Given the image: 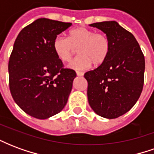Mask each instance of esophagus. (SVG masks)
Listing matches in <instances>:
<instances>
[{"label": "esophagus", "instance_id": "esophagus-1", "mask_svg": "<svg viewBox=\"0 0 154 154\" xmlns=\"http://www.w3.org/2000/svg\"><path fill=\"white\" fill-rule=\"evenodd\" d=\"M76 73H77V76H80V77H82V76H83L84 73L82 72H79V71H77L76 72Z\"/></svg>", "mask_w": 154, "mask_h": 154}]
</instances>
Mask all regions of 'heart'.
Masks as SVG:
<instances>
[{
	"label": "heart",
	"instance_id": "heart-1",
	"mask_svg": "<svg viewBox=\"0 0 154 154\" xmlns=\"http://www.w3.org/2000/svg\"><path fill=\"white\" fill-rule=\"evenodd\" d=\"M110 41L101 32H95L86 27H77L70 30L67 38L58 35L53 41V49L57 57L63 63H69L76 52L79 56L70 64V67L83 70L93 64H103L110 55Z\"/></svg>",
	"mask_w": 154,
	"mask_h": 154
}]
</instances>
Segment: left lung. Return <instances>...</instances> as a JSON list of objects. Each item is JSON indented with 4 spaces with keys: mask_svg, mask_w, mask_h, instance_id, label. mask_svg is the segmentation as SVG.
Here are the masks:
<instances>
[{
    "mask_svg": "<svg viewBox=\"0 0 154 154\" xmlns=\"http://www.w3.org/2000/svg\"><path fill=\"white\" fill-rule=\"evenodd\" d=\"M90 25L107 35L111 48L107 60L84 75L88 83V101L97 115L115 119L128 112L140 97L144 82V56L134 36L117 22Z\"/></svg>",
    "mask_w": 154,
    "mask_h": 154,
    "instance_id": "8db88e82",
    "label": "left lung"
}]
</instances>
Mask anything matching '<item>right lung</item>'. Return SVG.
Masks as SVG:
<instances>
[{"label": "right lung", "instance_id": "obj_1", "mask_svg": "<svg viewBox=\"0 0 154 154\" xmlns=\"http://www.w3.org/2000/svg\"><path fill=\"white\" fill-rule=\"evenodd\" d=\"M71 25L38 19L15 39L9 59V87L15 103L32 117L48 119L67 104L77 74L57 58L53 41Z\"/></svg>", "mask_w": 154, "mask_h": 154}]
</instances>
